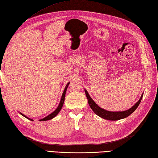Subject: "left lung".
<instances>
[{
	"mask_svg": "<svg viewBox=\"0 0 158 158\" xmlns=\"http://www.w3.org/2000/svg\"><path fill=\"white\" fill-rule=\"evenodd\" d=\"M85 92L86 97L88 99L89 105V106L91 108V110L94 111L95 114L96 115H98V116L101 117V118L103 119L111 120V121L119 120V119L127 118V117H128L129 115H131L132 113L136 110L137 107L139 106V105L141 101V99H142V97H143V94H142L138 102H137L132 107L129 109V110L124 111L114 112V111H106V110H103V109L101 108L100 107H99L98 105L95 103L94 101L91 98V97L89 96V95L87 90L85 89Z\"/></svg>",
	"mask_w": 158,
	"mask_h": 158,
	"instance_id": "obj_1",
	"label": "left lung"
}]
</instances>
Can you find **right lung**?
Wrapping results in <instances>:
<instances>
[{"label": "right lung", "mask_w": 158, "mask_h": 158, "mask_svg": "<svg viewBox=\"0 0 158 158\" xmlns=\"http://www.w3.org/2000/svg\"><path fill=\"white\" fill-rule=\"evenodd\" d=\"M69 85V83L67 84V85H66L65 88H64V91H63V95H62V97H61V99H60V103H59V105L58 107L56 108V110H55L52 113V114H51L50 115H48V116H47L46 118H43V119H40V121H47V120H50V119H52L53 118H55V117L59 114V112L60 111V110H61V108H62V107H63V103H64V97H65L66 91H67V87H68V85ZM20 114H21L23 116L25 117V118H26L27 119H29V120H31V121H33V119H30V118H27V116H25V115H23V114H21V113H20Z\"/></svg>", "instance_id": "right-lung-1"}]
</instances>
